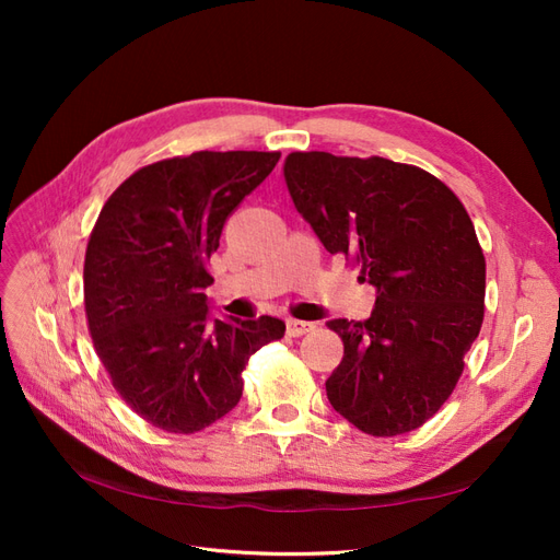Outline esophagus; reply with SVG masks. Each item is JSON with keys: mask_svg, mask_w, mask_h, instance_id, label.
I'll use <instances>...</instances> for the list:
<instances>
[{"mask_svg": "<svg viewBox=\"0 0 560 560\" xmlns=\"http://www.w3.org/2000/svg\"><path fill=\"white\" fill-rule=\"evenodd\" d=\"M313 329H315L313 322H306V319H287V334H290V336H303V334H308V331H313Z\"/></svg>", "mask_w": 560, "mask_h": 560, "instance_id": "obj_1", "label": "esophagus"}]
</instances>
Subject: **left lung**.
<instances>
[{
  "label": "left lung",
  "instance_id": "8db88e82",
  "mask_svg": "<svg viewBox=\"0 0 560 560\" xmlns=\"http://www.w3.org/2000/svg\"><path fill=\"white\" fill-rule=\"evenodd\" d=\"M282 173L319 243L376 287L369 319L327 322L343 341L331 406L371 436L418 430L451 397L483 322L486 259L465 206L422 167L381 156L294 151Z\"/></svg>",
  "mask_w": 560,
  "mask_h": 560
}]
</instances>
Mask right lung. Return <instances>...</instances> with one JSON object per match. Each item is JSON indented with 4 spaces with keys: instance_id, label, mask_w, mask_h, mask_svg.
I'll return each mask as SVG.
<instances>
[{
    "instance_id": "obj_1",
    "label": "right lung",
    "mask_w": 560,
    "mask_h": 560,
    "mask_svg": "<svg viewBox=\"0 0 560 560\" xmlns=\"http://www.w3.org/2000/svg\"><path fill=\"white\" fill-rule=\"evenodd\" d=\"M280 151H196L132 173L107 198L83 261V303L112 385L149 425L194 434L243 397V369L284 322L210 319L208 261L229 214Z\"/></svg>"
}]
</instances>
